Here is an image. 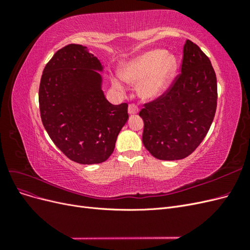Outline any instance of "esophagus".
Wrapping results in <instances>:
<instances>
[{
  "label": "esophagus",
  "instance_id": "1",
  "mask_svg": "<svg viewBox=\"0 0 250 250\" xmlns=\"http://www.w3.org/2000/svg\"><path fill=\"white\" fill-rule=\"evenodd\" d=\"M138 111H139V107L137 104H134V103L129 104V106H128V112H129L130 115H132V113H137Z\"/></svg>",
  "mask_w": 250,
  "mask_h": 250
}]
</instances>
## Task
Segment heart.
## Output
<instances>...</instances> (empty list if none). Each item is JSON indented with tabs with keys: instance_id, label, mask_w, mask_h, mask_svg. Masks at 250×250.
Listing matches in <instances>:
<instances>
[{
	"instance_id": "heart-1",
	"label": "heart",
	"mask_w": 250,
	"mask_h": 250,
	"mask_svg": "<svg viewBox=\"0 0 250 250\" xmlns=\"http://www.w3.org/2000/svg\"><path fill=\"white\" fill-rule=\"evenodd\" d=\"M177 69V60L173 55H167L163 50H153L141 55L128 63L121 72L122 78L137 84L143 81L139 87L143 99H155L168 87ZM112 84L118 89L123 86L117 79H112Z\"/></svg>"
}]
</instances>
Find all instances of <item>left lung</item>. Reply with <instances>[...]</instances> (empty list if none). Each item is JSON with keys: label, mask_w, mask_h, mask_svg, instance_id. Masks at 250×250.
I'll return each instance as SVG.
<instances>
[{"label": "left lung", "mask_w": 250, "mask_h": 250, "mask_svg": "<svg viewBox=\"0 0 250 250\" xmlns=\"http://www.w3.org/2000/svg\"><path fill=\"white\" fill-rule=\"evenodd\" d=\"M180 73L154 100L144 103L143 144L158 160H183L193 153L213 123L217 78L208 57L187 40Z\"/></svg>", "instance_id": "left-lung-1"}]
</instances>
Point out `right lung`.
Returning a JSON list of instances; mask_svg holds the SVG:
<instances>
[{
	"instance_id": "add662e5",
	"label": "right lung",
	"mask_w": 250,
	"mask_h": 250,
	"mask_svg": "<svg viewBox=\"0 0 250 250\" xmlns=\"http://www.w3.org/2000/svg\"><path fill=\"white\" fill-rule=\"evenodd\" d=\"M97 70H102L98 58L71 43L53 55L40 84L44 129L66 157L82 165L106 161L128 119L127 103L105 99Z\"/></svg>"
}]
</instances>
